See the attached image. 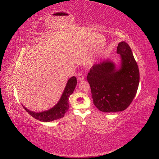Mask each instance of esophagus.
<instances>
[{
  "instance_id": "1",
  "label": "esophagus",
  "mask_w": 159,
  "mask_h": 159,
  "mask_svg": "<svg viewBox=\"0 0 159 159\" xmlns=\"http://www.w3.org/2000/svg\"><path fill=\"white\" fill-rule=\"evenodd\" d=\"M77 78H78V80H80V81H82V80H84V76H83V75L82 74H81V73H79L78 75H77Z\"/></svg>"
}]
</instances>
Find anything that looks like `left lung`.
Listing matches in <instances>:
<instances>
[{"mask_svg": "<svg viewBox=\"0 0 159 159\" xmlns=\"http://www.w3.org/2000/svg\"><path fill=\"white\" fill-rule=\"evenodd\" d=\"M120 65L105 60L91 67L87 80L94 105L103 112L123 111L131 104L139 84V70L131 48L125 42L118 44Z\"/></svg>", "mask_w": 159, "mask_h": 159, "instance_id": "8db88e82", "label": "left lung"}]
</instances>
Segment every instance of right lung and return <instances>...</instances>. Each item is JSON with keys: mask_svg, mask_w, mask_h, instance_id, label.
Masks as SVG:
<instances>
[{"mask_svg": "<svg viewBox=\"0 0 159 159\" xmlns=\"http://www.w3.org/2000/svg\"><path fill=\"white\" fill-rule=\"evenodd\" d=\"M77 80L75 76H72L69 79L63 94L57 105H55V106L48 110L36 112V111L28 110L23 105L22 106L28 114L36 119H38L42 122H50V121L60 119L64 116L69 108V99L74 92Z\"/></svg>", "mask_w": 159, "mask_h": 159, "instance_id": "1", "label": "right lung"}]
</instances>
